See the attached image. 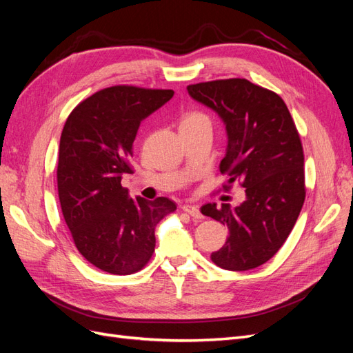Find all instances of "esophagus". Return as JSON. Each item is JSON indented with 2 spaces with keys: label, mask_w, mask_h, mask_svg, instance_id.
I'll return each mask as SVG.
<instances>
[{
  "label": "esophagus",
  "mask_w": 353,
  "mask_h": 353,
  "mask_svg": "<svg viewBox=\"0 0 353 353\" xmlns=\"http://www.w3.org/2000/svg\"><path fill=\"white\" fill-rule=\"evenodd\" d=\"M183 210H184L185 213H188V215H190L191 218H196V219H201V218H203L201 213H200V209H199L197 206L184 205V206H183Z\"/></svg>",
  "instance_id": "obj_1"
}]
</instances>
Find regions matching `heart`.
I'll return each mask as SVG.
<instances>
[{
    "mask_svg": "<svg viewBox=\"0 0 353 353\" xmlns=\"http://www.w3.org/2000/svg\"><path fill=\"white\" fill-rule=\"evenodd\" d=\"M201 122H208L209 123V121H208V117L203 114V113H199V112H194V113H190V114H187L184 119H183V122L181 123H201Z\"/></svg>",
    "mask_w": 353,
    "mask_h": 353,
    "instance_id": "heart-1",
    "label": "heart"
}]
</instances>
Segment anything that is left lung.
<instances>
[{"label": "left lung", "mask_w": 353, "mask_h": 353, "mask_svg": "<svg viewBox=\"0 0 353 353\" xmlns=\"http://www.w3.org/2000/svg\"><path fill=\"white\" fill-rule=\"evenodd\" d=\"M187 91L225 125L228 143L219 170L230 176L228 184L240 181L245 188V199L236 208L228 203L201 208L203 215L230 231L212 262L228 271L253 270L280 250L302 210L301 137L280 95L248 79L200 82Z\"/></svg>", "instance_id": "obj_1"}]
</instances>
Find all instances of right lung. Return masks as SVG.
Here are the masks:
<instances>
[{
  "mask_svg": "<svg viewBox=\"0 0 353 353\" xmlns=\"http://www.w3.org/2000/svg\"><path fill=\"white\" fill-rule=\"evenodd\" d=\"M174 97L172 90L128 85L104 88L79 103L63 128L57 187L61 212L79 253L99 270L130 275L154 252L157 223L176 205L166 197H130L123 174L140 123Z\"/></svg>",
  "mask_w": 353,
  "mask_h": 353,
  "instance_id": "add662e5",
  "label": "right lung"
}]
</instances>
